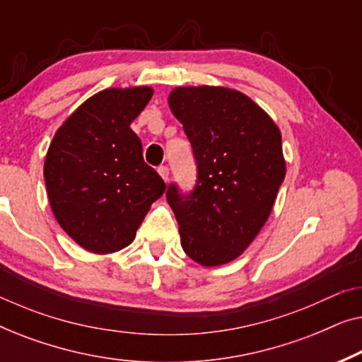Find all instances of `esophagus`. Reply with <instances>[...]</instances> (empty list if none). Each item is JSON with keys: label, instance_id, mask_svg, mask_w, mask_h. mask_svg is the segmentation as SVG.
<instances>
[{"label": "esophagus", "instance_id": "obj_1", "mask_svg": "<svg viewBox=\"0 0 362 362\" xmlns=\"http://www.w3.org/2000/svg\"><path fill=\"white\" fill-rule=\"evenodd\" d=\"M158 173H160V176H161L165 181L170 180V170H168L166 166H160V168H158Z\"/></svg>", "mask_w": 362, "mask_h": 362}]
</instances>
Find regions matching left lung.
<instances>
[{"label":"left lung","instance_id":"8db88e82","mask_svg":"<svg viewBox=\"0 0 362 362\" xmlns=\"http://www.w3.org/2000/svg\"><path fill=\"white\" fill-rule=\"evenodd\" d=\"M168 103L182 123L197 165L191 194L168 187L186 255L219 267L244 254L265 226L285 180L281 133L264 108L235 88H173Z\"/></svg>","mask_w":362,"mask_h":362}]
</instances>
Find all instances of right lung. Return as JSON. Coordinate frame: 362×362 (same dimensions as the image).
Segmentation results:
<instances>
[{"label":"right lung","instance_id":"right-lung-1","mask_svg":"<svg viewBox=\"0 0 362 362\" xmlns=\"http://www.w3.org/2000/svg\"><path fill=\"white\" fill-rule=\"evenodd\" d=\"M151 97L148 86L105 88L72 112L49 145L44 181L52 214L92 254L130 245L151 204L166 191L130 128Z\"/></svg>","mask_w":362,"mask_h":362}]
</instances>
